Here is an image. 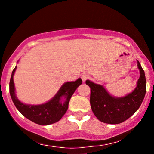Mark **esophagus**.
Here are the masks:
<instances>
[{"label": "esophagus", "mask_w": 154, "mask_h": 154, "mask_svg": "<svg viewBox=\"0 0 154 154\" xmlns=\"http://www.w3.org/2000/svg\"><path fill=\"white\" fill-rule=\"evenodd\" d=\"M81 79L83 82H85L86 80L89 79V76H88V74H86V73H85V74H83L81 75Z\"/></svg>", "instance_id": "obj_1"}]
</instances>
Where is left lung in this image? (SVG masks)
Listing matches in <instances>:
<instances>
[{"label":"left lung","instance_id":"1","mask_svg":"<svg viewBox=\"0 0 154 154\" xmlns=\"http://www.w3.org/2000/svg\"><path fill=\"white\" fill-rule=\"evenodd\" d=\"M137 62L140 72L137 86L131 93L124 97L112 96L101 85L90 80L86 81L91 88V109L99 121L111 125L120 124L131 117L141 106L146 93V79L144 70Z\"/></svg>","mask_w":154,"mask_h":154}]
</instances>
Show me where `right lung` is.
<instances>
[{"mask_svg": "<svg viewBox=\"0 0 154 154\" xmlns=\"http://www.w3.org/2000/svg\"><path fill=\"white\" fill-rule=\"evenodd\" d=\"M17 66L14 68L10 81V93L12 102L17 109L27 119L40 125H48L56 123L62 119L68 108V103L71 96L80 85L81 78L76 81L65 83L52 99L39 105L25 104L20 101L15 95L13 76Z\"/></svg>", "mask_w": 154, "mask_h": 154, "instance_id": "right-lung-1", "label": "right lung"}]
</instances>
